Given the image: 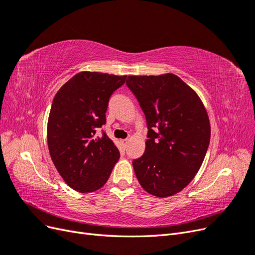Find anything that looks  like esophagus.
Returning a JSON list of instances; mask_svg holds the SVG:
<instances>
[{
	"label": "esophagus",
	"mask_w": 255,
	"mask_h": 255,
	"mask_svg": "<svg viewBox=\"0 0 255 255\" xmlns=\"http://www.w3.org/2000/svg\"><path fill=\"white\" fill-rule=\"evenodd\" d=\"M120 142L122 143V145H125V146H127L128 142V139H121V140H120Z\"/></svg>",
	"instance_id": "esophagus-1"
}]
</instances>
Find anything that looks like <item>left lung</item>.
<instances>
[{"instance_id": "obj_1", "label": "left lung", "mask_w": 255, "mask_h": 255, "mask_svg": "<svg viewBox=\"0 0 255 255\" xmlns=\"http://www.w3.org/2000/svg\"><path fill=\"white\" fill-rule=\"evenodd\" d=\"M145 116V150L133 160L142 188L159 198L180 192L201 167L211 139V126L198 95L179 76H128Z\"/></svg>"}]
</instances>
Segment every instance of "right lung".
Returning a JSON list of instances; mask_svg holds the SVG:
<instances>
[{"mask_svg": "<svg viewBox=\"0 0 255 255\" xmlns=\"http://www.w3.org/2000/svg\"><path fill=\"white\" fill-rule=\"evenodd\" d=\"M127 75L81 72L54 97L48 121L50 155L64 181L76 191L92 192L109 180L120 153L104 130L114 92Z\"/></svg>", "mask_w": 255, "mask_h": 255, "instance_id": "1", "label": "right lung"}]
</instances>
